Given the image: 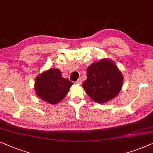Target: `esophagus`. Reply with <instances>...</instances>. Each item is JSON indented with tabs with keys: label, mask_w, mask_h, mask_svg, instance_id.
<instances>
[{
	"label": "esophagus",
	"mask_w": 153,
	"mask_h": 153,
	"mask_svg": "<svg viewBox=\"0 0 153 153\" xmlns=\"http://www.w3.org/2000/svg\"><path fill=\"white\" fill-rule=\"evenodd\" d=\"M75 84H78V85H81V83H82V80H81V79H78L76 82H75Z\"/></svg>",
	"instance_id": "1"
}]
</instances>
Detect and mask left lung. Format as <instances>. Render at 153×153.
<instances>
[{
  "label": "left lung",
  "instance_id": "left-lung-1",
  "mask_svg": "<svg viewBox=\"0 0 153 153\" xmlns=\"http://www.w3.org/2000/svg\"><path fill=\"white\" fill-rule=\"evenodd\" d=\"M123 75L111 59L103 58L87 69L82 87L95 102L103 103L117 97L123 84Z\"/></svg>",
  "mask_w": 153,
  "mask_h": 153
}]
</instances>
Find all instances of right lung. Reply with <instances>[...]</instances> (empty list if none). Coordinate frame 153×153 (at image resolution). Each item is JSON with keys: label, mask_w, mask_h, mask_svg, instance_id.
I'll return each mask as SVG.
<instances>
[{"label": "right lung", "mask_w": 153, "mask_h": 153, "mask_svg": "<svg viewBox=\"0 0 153 153\" xmlns=\"http://www.w3.org/2000/svg\"><path fill=\"white\" fill-rule=\"evenodd\" d=\"M73 85L68 79L63 78L58 68H52L36 77L34 89L42 101L50 104H56L64 99Z\"/></svg>", "instance_id": "right-lung-1"}]
</instances>
